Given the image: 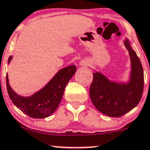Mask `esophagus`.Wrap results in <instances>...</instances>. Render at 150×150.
Returning a JSON list of instances; mask_svg holds the SVG:
<instances>
[{
  "instance_id": "obj_1",
  "label": "esophagus",
  "mask_w": 150,
  "mask_h": 150,
  "mask_svg": "<svg viewBox=\"0 0 150 150\" xmlns=\"http://www.w3.org/2000/svg\"><path fill=\"white\" fill-rule=\"evenodd\" d=\"M88 64H89V62H88V61H86V60L81 61V62H80V65H81V66L87 67V66H88Z\"/></svg>"
}]
</instances>
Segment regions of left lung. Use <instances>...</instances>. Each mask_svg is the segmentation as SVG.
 I'll return each mask as SVG.
<instances>
[{"instance_id": "8db88e82", "label": "left lung", "mask_w": 150, "mask_h": 150, "mask_svg": "<svg viewBox=\"0 0 150 150\" xmlns=\"http://www.w3.org/2000/svg\"><path fill=\"white\" fill-rule=\"evenodd\" d=\"M128 50L131 71L127 82L109 80L99 72L93 73L89 90L91 102L96 108L110 117H120L134 108L140 102L144 89V70L137 54L128 39L124 40Z\"/></svg>"}]
</instances>
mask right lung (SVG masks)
Masks as SVG:
<instances>
[{"label": "right lung", "mask_w": 150, "mask_h": 150, "mask_svg": "<svg viewBox=\"0 0 150 150\" xmlns=\"http://www.w3.org/2000/svg\"><path fill=\"white\" fill-rule=\"evenodd\" d=\"M11 59L12 56H10L8 64ZM75 72V65L61 69L42 88L30 97L17 94L10 86L8 74H6L7 91L14 105L26 115L36 119L46 118L57 109L65 87Z\"/></svg>", "instance_id": "add662e5"}]
</instances>
